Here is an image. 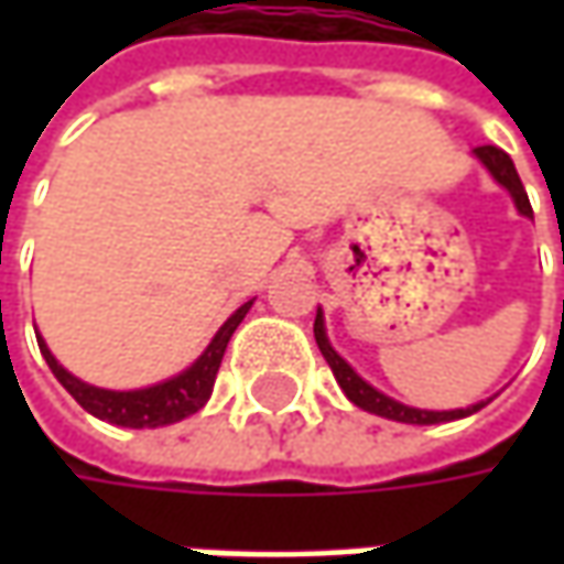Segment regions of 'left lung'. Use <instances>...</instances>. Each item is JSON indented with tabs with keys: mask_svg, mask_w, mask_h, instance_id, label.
Listing matches in <instances>:
<instances>
[{
	"mask_svg": "<svg viewBox=\"0 0 564 564\" xmlns=\"http://www.w3.org/2000/svg\"><path fill=\"white\" fill-rule=\"evenodd\" d=\"M474 156L480 160V163L487 165L489 175L499 182V185L509 191L511 197H514V206H518V213L521 216H528L533 219V209L531 200H528V191L521 185V178H518V172H514V163H511V156L506 150H499V147H477L474 150ZM314 338L316 345H319V351H323V358L326 364L333 367V373H336L338 386H341V392L348 395V399L355 401L358 408L364 411H370V414H379V417H386V421H399V423H445V421H462L467 414H474V411H480L487 401H480V404H470V408H458V411H421V408H408V404H401V401L389 399V395H382L377 392L367 379H360L351 367H348V360L338 358V351L329 345V338H326V326H323V314H316L314 319Z\"/></svg>",
	"mask_w": 564,
	"mask_h": 564,
	"instance_id": "8db88e82",
	"label": "left lung"
}]
</instances>
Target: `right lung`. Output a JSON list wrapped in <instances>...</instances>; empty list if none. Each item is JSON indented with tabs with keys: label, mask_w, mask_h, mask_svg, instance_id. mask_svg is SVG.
Returning a JSON list of instances; mask_svg holds the SVG:
<instances>
[{
	"label": "right lung",
	"mask_w": 564,
	"mask_h": 564,
	"mask_svg": "<svg viewBox=\"0 0 564 564\" xmlns=\"http://www.w3.org/2000/svg\"><path fill=\"white\" fill-rule=\"evenodd\" d=\"M250 304H241L235 314L228 316L226 323L219 326V333L213 336V341L206 345V351L200 358L194 360L187 370H182L178 377L156 382V386H147V389H134V392H112V389H97L84 379L72 377L58 360L53 358V351L46 348V341L36 336L40 341V351L50 364V370L55 379L72 392V399L90 411L94 417L106 423H116V426H131V430H143V426H169V423H178L197 414L213 392V382L219 373V364L228 348V338L238 329V323L245 319L250 311Z\"/></svg>",
	"instance_id": "right-lung-1"
}]
</instances>
